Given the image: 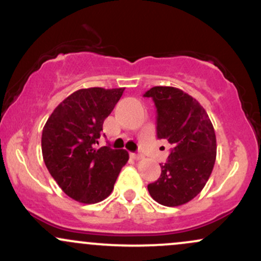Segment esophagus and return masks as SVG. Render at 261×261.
Segmentation results:
<instances>
[{
  "mask_svg": "<svg viewBox=\"0 0 261 261\" xmlns=\"http://www.w3.org/2000/svg\"><path fill=\"white\" fill-rule=\"evenodd\" d=\"M130 155L134 158V160H136V161H140V160H142V158H143V154H141V153H131Z\"/></svg>",
  "mask_w": 261,
  "mask_h": 261,
  "instance_id": "obj_1",
  "label": "esophagus"
}]
</instances>
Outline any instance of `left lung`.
<instances>
[{"label":"left lung","instance_id":"8db88e82","mask_svg":"<svg viewBox=\"0 0 261 261\" xmlns=\"http://www.w3.org/2000/svg\"><path fill=\"white\" fill-rule=\"evenodd\" d=\"M143 97L152 98L157 109V139L173 146L148 193L161 205H184L202 190L214 169L217 146L212 122L199 101L181 89L153 87Z\"/></svg>","mask_w":261,"mask_h":261}]
</instances>
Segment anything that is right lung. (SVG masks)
<instances>
[{"mask_svg":"<svg viewBox=\"0 0 261 261\" xmlns=\"http://www.w3.org/2000/svg\"><path fill=\"white\" fill-rule=\"evenodd\" d=\"M124 89L76 91L55 108L43 128L45 166L62 191L76 201L95 203L109 196L128 161L125 149L110 145L95 148L103 122Z\"/></svg>","mask_w":261,"mask_h":261,"instance_id":"right-lung-1","label":"right lung"}]
</instances>
